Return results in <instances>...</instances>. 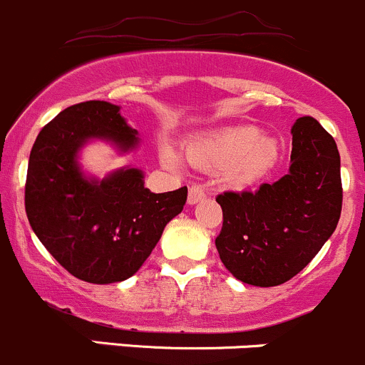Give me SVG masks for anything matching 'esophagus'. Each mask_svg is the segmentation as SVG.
Listing matches in <instances>:
<instances>
[{"label":"esophagus","mask_w":365,"mask_h":365,"mask_svg":"<svg viewBox=\"0 0 365 365\" xmlns=\"http://www.w3.org/2000/svg\"><path fill=\"white\" fill-rule=\"evenodd\" d=\"M206 197L205 190L201 189L200 185H192L189 189V197H187V201H189V205H196L200 203V201H203Z\"/></svg>","instance_id":"34e87169"}]
</instances>
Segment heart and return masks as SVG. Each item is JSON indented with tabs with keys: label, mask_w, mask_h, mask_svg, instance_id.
Returning a JSON list of instances; mask_svg holds the SVG:
<instances>
[{
	"label": "heart",
	"mask_w": 365,
	"mask_h": 365,
	"mask_svg": "<svg viewBox=\"0 0 365 365\" xmlns=\"http://www.w3.org/2000/svg\"><path fill=\"white\" fill-rule=\"evenodd\" d=\"M185 155L196 168L224 171L227 182L244 187L251 185L274 168L279 159V146L274 138L244 125L224 128L189 143ZM160 160L169 168L180 164L178 155L169 145L160 146Z\"/></svg>",
	"instance_id": "obj_1"
}]
</instances>
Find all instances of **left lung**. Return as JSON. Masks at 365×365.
I'll list each match as a JSON object with an SVG mask.
<instances>
[{
    "instance_id": "left-lung-1",
    "label": "left lung",
    "mask_w": 365,
    "mask_h": 365,
    "mask_svg": "<svg viewBox=\"0 0 365 365\" xmlns=\"http://www.w3.org/2000/svg\"><path fill=\"white\" fill-rule=\"evenodd\" d=\"M288 175L256 192H224L215 238L224 267L245 284L270 288L295 277L336 231L341 217V157L311 116L292 127Z\"/></svg>"
}]
</instances>
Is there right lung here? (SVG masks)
<instances>
[{
	"label": "right lung",
	"instance_id": "right-lung-1",
	"mask_svg": "<svg viewBox=\"0 0 365 365\" xmlns=\"http://www.w3.org/2000/svg\"><path fill=\"white\" fill-rule=\"evenodd\" d=\"M90 139L109 141L121 153L139 143L118 106L88 101L63 109L40 130L29 153L26 215L43 247L73 277L111 284L141 268L165 224L183 210L187 187L153 194L138 168L90 178L77 162Z\"/></svg>",
	"mask_w": 365,
	"mask_h": 365
}]
</instances>
